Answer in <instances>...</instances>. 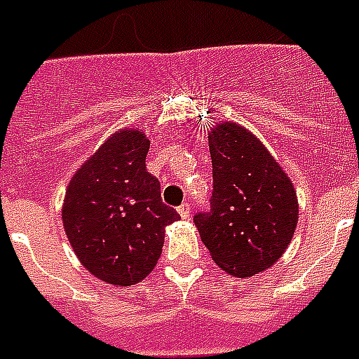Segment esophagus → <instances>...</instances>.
<instances>
[{
    "label": "esophagus",
    "instance_id": "obj_1",
    "mask_svg": "<svg viewBox=\"0 0 359 359\" xmlns=\"http://www.w3.org/2000/svg\"><path fill=\"white\" fill-rule=\"evenodd\" d=\"M177 210H179V214H180V218H190V214H191V208H190V203H182V205H180L179 208H177Z\"/></svg>",
    "mask_w": 359,
    "mask_h": 359
}]
</instances>
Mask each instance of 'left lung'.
<instances>
[{
  "label": "left lung",
  "mask_w": 359,
  "mask_h": 359,
  "mask_svg": "<svg viewBox=\"0 0 359 359\" xmlns=\"http://www.w3.org/2000/svg\"><path fill=\"white\" fill-rule=\"evenodd\" d=\"M212 158L210 210L194 224L219 268L250 278L283 255L298 222L289 177L255 135L235 123L208 135Z\"/></svg>",
  "instance_id": "1"
}]
</instances>
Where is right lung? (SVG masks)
I'll return each mask as SVG.
<instances>
[{
  "label": "right lung",
  "mask_w": 359,
  "mask_h": 359,
  "mask_svg": "<svg viewBox=\"0 0 359 359\" xmlns=\"http://www.w3.org/2000/svg\"><path fill=\"white\" fill-rule=\"evenodd\" d=\"M149 140L119 130L67 188L63 225L81 264L106 283H140L162 255L163 227L180 218L145 168Z\"/></svg>",
  "instance_id": "obj_1"
}]
</instances>
